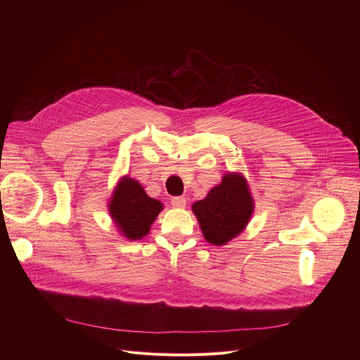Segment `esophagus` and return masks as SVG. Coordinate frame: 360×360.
Masks as SVG:
<instances>
[{"instance_id":"esophagus-1","label":"esophagus","mask_w":360,"mask_h":360,"mask_svg":"<svg viewBox=\"0 0 360 360\" xmlns=\"http://www.w3.org/2000/svg\"><path fill=\"white\" fill-rule=\"evenodd\" d=\"M171 205L174 208H185L186 198L185 196H175L171 199Z\"/></svg>"}]
</instances>
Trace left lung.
<instances>
[{
	"label": "left lung",
	"instance_id": "8db88e82",
	"mask_svg": "<svg viewBox=\"0 0 360 360\" xmlns=\"http://www.w3.org/2000/svg\"><path fill=\"white\" fill-rule=\"evenodd\" d=\"M253 199L242 174H225L207 198L192 205L203 238L221 246L238 236L253 214Z\"/></svg>",
	"mask_w": 360,
	"mask_h": 360
}]
</instances>
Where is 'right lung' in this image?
Returning <instances> with one entry per match:
<instances>
[{"label":"right lung","mask_w":360,"mask_h":360,"mask_svg":"<svg viewBox=\"0 0 360 360\" xmlns=\"http://www.w3.org/2000/svg\"><path fill=\"white\" fill-rule=\"evenodd\" d=\"M162 208L158 199L149 198L141 184L129 176L121 178L108 203L112 221L121 235L129 240L142 239L148 235Z\"/></svg>","instance_id":"obj_1"}]
</instances>
